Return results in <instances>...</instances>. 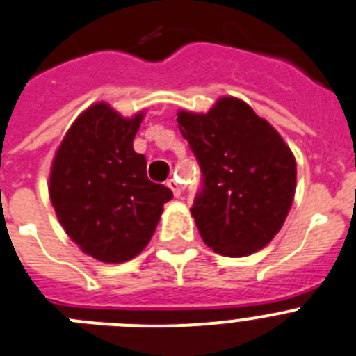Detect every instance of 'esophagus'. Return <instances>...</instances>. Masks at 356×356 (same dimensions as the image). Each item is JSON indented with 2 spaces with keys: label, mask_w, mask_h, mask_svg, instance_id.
Here are the masks:
<instances>
[{
  "label": "esophagus",
  "mask_w": 356,
  "mask_h": 356,
  "mask_svg": "<svg viewBox=\"0 0 356 356\" xmlns=\"http://www.w3.org/2000/svg\"><path fill=\"white\" fill-rule=\"evenodd\" d=\"M166 186H168L170 190L174 191V195H175V197L181 195V186H179L177 179H168V181H166Z\"/></svg>",
  "instance_id": "1"
}]
</instances>
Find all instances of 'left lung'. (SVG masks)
<instances>
[{"label": "left lung", "mask_w": 356, "mask_h": 356, "mask_svg": "<svg viewBox=\"0 0 356 356\" xmlns=\"http://www.w3.org/2000/svg\"><path fill=\"white\" fill-rule=\"evenodd\" d=\"M202 188L191 215L206 245L229 258L264 249L285 222L296 193V159L268 122L233 97L208 114L179 113Z\"/></svg>", "instance_id": "8db88e82"}]
</instances>
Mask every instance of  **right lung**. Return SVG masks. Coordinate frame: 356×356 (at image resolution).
<instances>
[{"mask_svg":"<svg viewBox=\"0 0 356 356\" xmlns=\"http://www.w3.org/2000/svg\"><path fill=\"white\" fill-rule=\"evenodd\" d=\"M143 114L123 118L107 104L71 125L49 175V199L67 236L105 264L134 258L150 242L172 191L147 177L132 141Z\"/></svg>","mask_w":356,"mask_h":356,"instance_id":"obj_1","label":"right lung"}]
</instances>
